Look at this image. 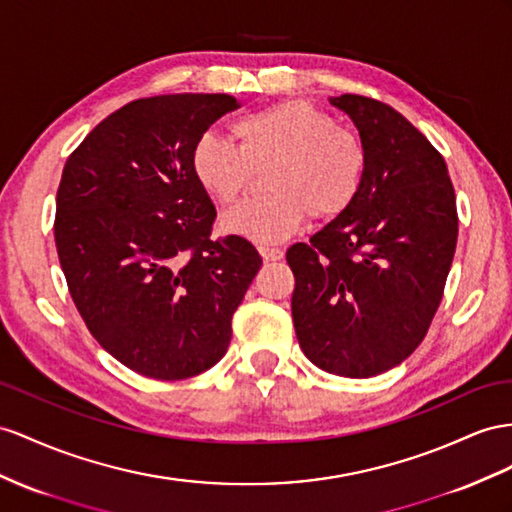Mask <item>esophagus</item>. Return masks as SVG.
<instances>
[{
  "label": "esophagus",
  "instance_id": "obj_1",
  "mask_svg": "<svg viewBox=\"0 0 512 512\" xmlns=\"http://www.w3.org/2000/svg\"><path fill=\"white\" fill-rule=\"evenodd\" d=\"M259 255L264 257L266 261H279V259H283L281 248H272V246H259Z\"/></svg>",
  "mask_w": 512,
  "mask_h": 512
}]
</instances>
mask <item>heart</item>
<instances>
[{
	"mask_svg": "<svg viewBox=\"0 0 512 512\" xmlns=\"http://www.w3.org/2000/svg\"><path fill=\"white\" fill-rule=\"evenodd\" d=\"M233 144L214 134L194 142L192 175L220 205H231L264 177L266 199L242 203L220 218V229L257 244L283 242L309 214L329 220L357 201L368 151L355 131L337 127L331 114L307 101L272 103L231 125Z\"/></svg>",
	"mask_w": 512,
	"mask_h": 512,
	"instance_id": "heart-1",
	"label": "heart"
}]
</instances>
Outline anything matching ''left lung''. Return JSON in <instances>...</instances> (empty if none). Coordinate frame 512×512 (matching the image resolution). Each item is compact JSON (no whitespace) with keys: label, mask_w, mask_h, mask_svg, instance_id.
<instances>
[{"label":"left lung","mask_w":512,"mask_h":512,"mask_svg":"<svg viewBox=\"0 0 512 512\" xmlns=\"http://www.w3.org/2000/svg\"><path fill=\"white\" fill-rule=\"evenodd\" d=\"M368 151L363 188L309 244L287 248L298 344L320 370L370 378L422 344L458 238L456 196L441 153L387 103L331 97Z\"/></svg>","instance_id":"1"}]
</instances>
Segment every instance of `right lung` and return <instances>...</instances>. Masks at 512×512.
I'll use <instances>...</instances> for the list:
<instances>
[{
	"instance_id": "obj_1",
	"label": "right lung",
	"mask_w": 512,
	"mask_h": 512,
	"mask_svg": "<svg viewBox=\"0 0 512 512\" xmlns=\"http://www.w3.org/2000/svg\"><path fill=\"white\" fill-rule=\"evenodd\" d=\"M231 95H157L103 119L62 170L56 248L88 331L129 370L181 381L216 365L261 268L255 246L212 238L216 207L190 153Z\"/></svg>"
}]
</instances>
